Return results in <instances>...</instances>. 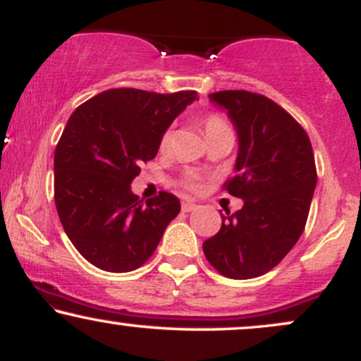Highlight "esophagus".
I'll list each match as a JSON object with an SVG mask.
<instances>
[{
    "mask_svg": "<svg viewBox=\"0 0 361 361\" xmlns=\"http://www.w3.org/2000/svg\"><path fill=\"white\" fill-rule=\"evenodd\" d=\"M181 209H183V212H193V210H197L198 209V205L195 204V202H183V204H181Z\"/></svg>",
    "mask_w": 361,
    "mask_h": 361,
    "instance_id": "obj_1",
    "label": "esophagus"
}]
</instances>
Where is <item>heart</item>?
Listing matches in <instances>:
<instances>
[{
    "label": "heart",
    "mask_w": 361,
    "mask_h": 361,
    "mask_svg": "<svg viewBox=\"0 0 361 361\" xmlns=\"http://www.w3.org/2000/svg\"><path fill=\"white\" fill-rule=\"evenodd\" d=\"M202 127H204L207 139H212L215 135L224 134V132H231V127L229 123L226 122V118L217 114H210L207 115V117H204V120H202ZM169 142H171V130H166L163 135H161L159 147L164 151V149L169 146ZM181 185H183L186 190H192V192H195V190H198V178L195 176L193 173H188V175H185L183 180H181Z\"/></svg>",
    "instance_id": "obj_1"
}]
</instances>
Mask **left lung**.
Listing matches in <instances>:
<instances>
[{"label":"left lung","instance_id":"1","mask_svg":"<svg viewBox=\"0 0 361 361\" xmlns=\"http://www.w3.org/2000/svg\"><path fill=\"white\" fill-rule=\"evenodd\" d=\"M209 98L238 132L235 176L224 190L244 205L221 214V231L204 243L205 258L227 279H255L275 268L304 233L317 183L312 146L300 123L263 94L226 90Z\"/></svg>","mask_w":361,"mask_h":361}]
</instances>
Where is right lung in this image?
Segmentation results:
<instances>
[{"mask_svg": "<svg viewBox=\"0 0 361 361\" xmlns=\"http://www.w3.org/2000/svg\"><path fill=\"white\" fill-rule=\"evenodd\" d=\"M197 100V91L161 94L106 90L78 106L54 154V198L61 224L80 255L105 271L137 270L180 214L175 195L144 204L130 183L154 159L161 135Z\"/></svg>", "mask_w": 361, "mask_h": 361, "instance_id": "right-lung-1", "label": "right lung"}]
</instances>
